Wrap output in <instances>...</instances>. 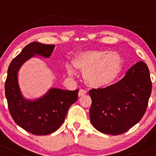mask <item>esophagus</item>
I'll use <instances>...</instances> for the list:
<instances>
[{
    "label": "esophagus",
    "instance_id": "34e87169",
    "mask_svg": "<svg viewBox=\"0 0 156 156\" xmlns=\"http://www.w3.org/2000/svg\"><path fill=\"white\" fill-rule=\"evenodd\" d=\"M86 94H87L86 90H83V89H80V91H79L78 96H79V97H83V96H85Z\"/></svg>",
    "mask_w": 156,
    "mask_h": 156
}]
</instances>
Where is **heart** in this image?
Returning a JSON list of instances; mask_svg holds the SVG:
<instances>
[{"instance_id":"obj_1","label":"heart","mask_w":156,"mask_h":156,"mask_svg":"<svg viewBox=\"0 0 156 156\" xmlns=\"http://www.w3.org/2000/svg\"><path fill=\"white\" fill-rule=\"evenodd\" d=\"M71 62L75 70L83 73L86 85L94 88L111 85L116 80L122 69V59L118 54L108 53L103 50L82 51L73 57ZM73 69L70 66L66 67V71L70 76L75 75Z\"/></svg>"}]
</instances>
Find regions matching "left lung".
Listing matches in <instances>:
<instances>
[{"instance_id": "8db88e82", "label": "left lung", "mask_w": 156, "mask_h": 156, "mask_svg": "<svg viewBox=\"0 0 156 156\" xmlns=\"http://www.w3.org/2000/svg\"><path fill=\"white\" fill-rule=\"evenodd\" d=\"M151 91L148 67L140 61L116 83L89 91L90 122L102 133H124L144 116Z\"/></svg>"}]
</instances>
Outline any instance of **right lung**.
Returning <instances> with one entry per match:
<instances>
[{"label": "right lung", "mask_w": 156, "mask_h": 156, "mask_svg": "<svg viewBox=\"0 0 156 156\" xmlns=\"http://www.w3.org/2000/svg\"><path fill=\"white\" fill-rule=\"evenodd\" d=\"M55 47L38 42L28 44L12 59L5 83V95L12 119L23 129L37 136L48 135L57 130L64 122L70 106L78 99L79 89L67 90L53 87L43 97L33 101L22 95L17 80L20 68L36 55L48 58Z\"/></svg>", "instance_id": "right-lung-1"}]
</instances>
